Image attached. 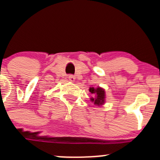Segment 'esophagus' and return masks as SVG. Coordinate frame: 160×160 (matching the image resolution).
I'll list each match as a JSON object with an SVG mask.
<instances>
[{"instance_id":"1","label":"esophagus","mask_w":160,"mask_h":160,"mask_svg":"<svg viewBox=\"0 0 160 160\" xmlns=\"http://www.w3.org/2000/svg\"><path fill=\"white\" fill-rule=\"evenodd\" d=\"M68 78H69V81L72 82V83H73V82H75L76 78H75V77H74L73 75H69V77H68Z\"/></svg>"}]
</instances>
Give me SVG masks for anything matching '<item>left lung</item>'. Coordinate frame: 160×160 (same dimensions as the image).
Wrapping results in <instances>:
<instances>
[{"label": "left lung", "mask_w": 160, "mask_h": 160, "mask_svg": "<svg viewBox=\"0 0 160 160\" xmlns=\"http://www.w3.org/2000/svg\"><path fill=\"white\" fill-rule=\"evenodd\" d=\"M89 91L92 94H94V97H91V101L94 102V105L96 106H102L105 103V89L101 87H91L89 88Z\"/></svg>", "instance_id": "8db88e82"}]
</instances>
